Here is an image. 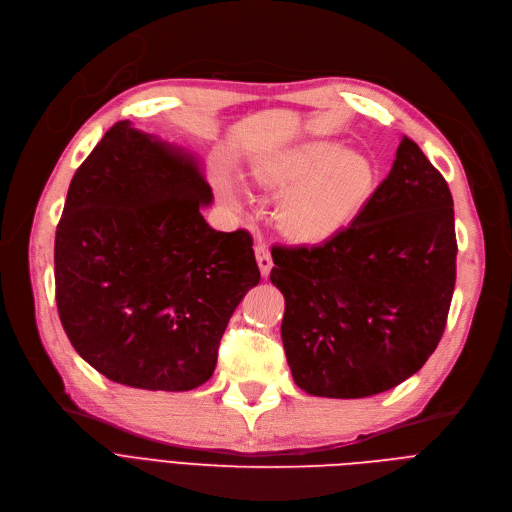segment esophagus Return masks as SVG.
<instances>
[{
  "instance_id": "34e87169",
  "label": "esophagus",
  "mask_w": 512,
  "mask_h": 512,
  "mask_svg": "<svg viewBox=\"0 0 512 512\" xmlns=\"http://www.w3.org/2000/svg\"><path fill=\"white\" fill-rule=\"evenodd\" d=\"M255 257H257V263H259V270H261V276H270L272 267H274V261H272V253H270V247L265 245V242H257L255 245Z\"/></svg>"
}]
</instances>
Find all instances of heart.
<instances>
[{
    "mask_svg": "<svg viewBox=\"0 0 512 512\" xmlns=\"http://www.w3.org/2000/svg\"><path fill=\"white\" fill-rule=\"evenodd\" d=\"M251 174L274 195H284L278 224L299 245H321L351 226L375 186L371 161L332 141H307L257 159ZM222 197L240 207L245 191L222 182Z\"/></svg>",
    "mask_w": 512,
    "mask_h": 512,
    "instance_id": "heart-1",
    "label": "heart"
}]
</instances>
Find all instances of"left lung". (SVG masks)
Masks as SVG:
<instances>
[{
    "instance_id": "8db88e82",
    "label": "left lung",
    "mask_w": 512,
    "mask_h": 512,
    "mask_svg": "<svg viewBox=\"0 0 512 512\" xmlns=\"http://www.w3.org/2000/svg\"><path fill=\"white\" fill-rule=\"evenodd\" d=\"M282 342L294 384L365 398L417 373L444 334L456 282L452 195L402 137L357 220L317 247H274Z\"/></svg>"
}]
</instances>
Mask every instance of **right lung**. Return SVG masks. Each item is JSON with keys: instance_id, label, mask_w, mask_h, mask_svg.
<instances>
[{"instance_id": "add662e5", "label": "right lung", "mask_w": 512, "mask_h": 512, "mask_svg": "<svg viewBox=\"0 0 512 512\" xmlns=\"http://www.w3.org/2000/svg\"><path fill=\"white\" fill-rule=\"evenodd\" d=\"M197 159L128 120L76 170L56 230V303L74 351L107 380L205 384L228 321L261 274L247 230L218 232Z\"/></svg>"}]
</instances>
